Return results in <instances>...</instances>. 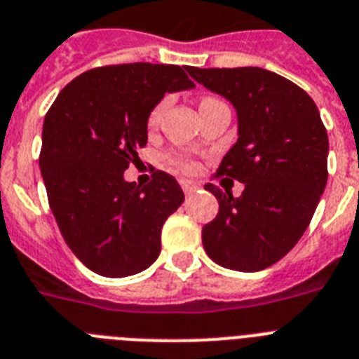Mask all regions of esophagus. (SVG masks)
<instances>
[{"label":"esophagus","instance_id":"obj_1","mask_svg":"<svg viewBox=\"0 0 359 359\" xmlns=\"http://www.w3.org/2000/svg\"><path fill=\"white\" fill-rule=\"evenodd\" d=\"M180 186H182V189H184L186 195L195 194V191L198 189V186L195 184V182H191V180H180Z\"/></svg>","mask_w":359,"mask_h":359}]
</instances>
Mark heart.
Wrapping results in <instances>:
<instances>
[{
	"label": "heart",
	"instance_id": "heart-1",
	"mask_svg": "<svg viewBox=\"0 0 359 359\" xmlns=\"http://www.w3.org/2000/svg\"><path fill=\"white\" fill-rule=\"evenodd\" d=\"M210 100H215V98H212V96H204L203 100H201V104H203V102H210ZM164 107H165V102H161V104L153 107V111H151V113H149V118H147L149 126H155V123L158 122V118H161V114H162V111H164ZM171 162H173V164L177 165L179 170L188 171V173L195 171V168H197L194 161H189V158H184V156H175V158Z\"/></svg>",
	"mask_w": 359,
	"mask_h": 359
}]
</instances>
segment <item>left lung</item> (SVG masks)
Listing matches in <instances>:
<instances>
[{
	"label": "left lung",
	"instance_id": "obj_1",
	"mask_svg": "<svg viewBox=\"0 0 359 359\" xmlns=\"http://www.w3.org/2000/svg\"><path fill=\"white\" fill-rule=\"evenodd\" d=\"M189 76L237 111V142L217 175L245 184L233 197L206 184L219 213L203 228L210 259L257 272L296 246L327 186L328 137L314 100L301 87L261 67L198 69Z\"/></svg>",
	"mask_w": 359,
	"mask_h": 359
}]
</instances>
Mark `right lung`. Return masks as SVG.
Here are the masks:
<instances>
[{
    "instance_id": "add662e5",
    "label": "right lung",
    "mask_w": 359,
    "mask_h": 359,
    "mask_svg": "<svg viewBox=\"0 0 359 359\" xmlns=\"http://www.w3.org/2000/svg\"><path fill=\"white\" fill-rule=\"evenodd\" d=\"M194 87L179 65H107L74 78L45 114L40 168L49 206L72 254L98 276H133L161 254L162 226L184 194L164 171L144 188L123 171L147 144L153 107L165 93Z\"/></svg>"
}]
</instances>
